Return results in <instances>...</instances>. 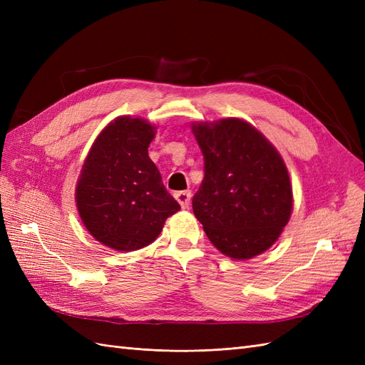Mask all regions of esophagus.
I'll return each instance as SVG.
<instances>
[{
  "label": "esophagus",
  "instance_id": "34e87169",
  "mask_svg": "<svg viewBox=\"0 0 365 365\" xmlns=\"http://www.w3.org/2000/svg\"><path fill=\"white\" fill-rule=\"evenodd\" d=\"M175 200L180 202L182 208H189L190 200H192V192L190 190H181L175 193Z\"/></svg>",
  "mask_w": 365,
  "mask_h": 365
}]
</instances>
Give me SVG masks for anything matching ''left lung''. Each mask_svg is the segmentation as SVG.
<instances>
[{"instance_id": "left-lung-1", "label": "left lung", "mask_w": 365, "mask_h": 365, "mask_svg": "<svg viewBox=\"0 0 365 365\" xmlns=\"http://www.w3.org/2000/svg\"><path fill=\"white\" fill-rule=\"evenodd\" d=\"M204 155V180L193 213L225 256L251 259L282 235L292 213L284 161L260 132L240 118L193 123Z\"/></svg>"}]
</instances>
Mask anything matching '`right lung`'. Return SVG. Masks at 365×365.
<instances>
[{
	"instance_id": "obj_1",
	"label": "right lung",
	"mask_w": 365,
	"mask_h": 365,
	"mask_svg": "<svg viewBox=\"0 0 365 365\" xmlns=\"http://www.w3.org/2000/svg\"><path fill=\"white\" fill-rule=\"evenodd\" d=\"M155 129L140 117L113 120L88 152L76 185L83 225L115 251L148 247L160 236L165 219L181 208L149 158Z\"/></svg>"
}]
</instances>
